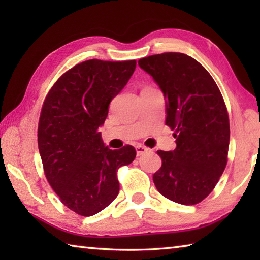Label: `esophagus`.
Returning <instances> with one entry per match:
<instances>
[{
    "label": "esophagus",
    "instance_id": "34e87169",
    "mask_svg": "<svg viewBox=\"0 0 260 260\" xmlns=\"http://www.w3.org/2000/svg\"><path fill=\"white\" fill-rule=\"evenodd\" d=\"M135 149H136V155L138 156L143 155V153H147L149 151V149L147 147L142 146V144H138V146L135 147Z\"/></svg>",
    "mask_w": 260,
    "mask_h": 260
}]
</instances>
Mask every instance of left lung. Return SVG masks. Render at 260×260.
I'll use <instances>...</instances> for the list:
<instances>
[{
	"instance_id": "obj_1",
	"label": "left lung",
	"mask_w": 260,
	"mask_h": 260,
	"mask_svg": "<svg viewBox=\"0 0 260 260\" xmlns=\"http://www.w3.org/2000/svg\"><path fill=\"white\" fill-rule=\"evenodd\" d=\"M162 91L165 124L175 131L172 151H157L161 167L153 174L157 190L183 205L203 201L227 164L230 119L210 73L192 57L165 52L139 60Z\"/></svg>"
}]
</instances>
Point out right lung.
I'll list each match as a JSON object with an SVG mask.
<instances>
[{"label": "right lung", "mask_w": 260, "mask_h": 260, "mask_svg": "<svg viewBox=\"0 0 260 260\" xmlns=\"http://www.w3.org/2000/svg\"><path fill=\"white\" fill-rule=\"evenodd\" d=\"M135 67V60L82 61L56 81L43 103L38 144L46 178L61 203L80 215L110 205L119 192L118 169L136 156L132 146L111 150L100 132Z\"/></svg>", "instance_id": "obj_1"}]
</instances>
